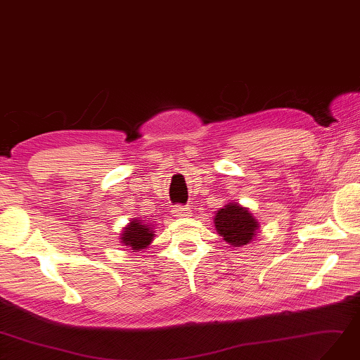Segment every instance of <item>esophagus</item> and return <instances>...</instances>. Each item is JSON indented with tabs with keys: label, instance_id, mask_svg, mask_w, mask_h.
Instances as JSON below:
<instances>
[{
	"label": "esophagus",
	"instance_id": "esophagus-1",
	"mask_svg": "<svg viewBox=\"0 0 360 360\" xmlns=\"http://www.w3.org/2000/svg\"><path fill=\"white\" fill-rule=\"evenodd\" d=\"M172 212L176 217H191V209L186 206H176Z\"/></svg>",
	"mask_w": 360,
	"mask_h": 360
}]
</instances>
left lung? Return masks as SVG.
I'll return each instance as SVG.
<instances>
[{"label":"left lung","mask_w":360,"mask_h":360,"mask_svg":"<svg viewBox=\"0 0 360 360\" xmlns=\"http://www.w3.org/2000/svg\"><path fill=\"white\" fill-rule=\"evenodd\" d=\"M215 229L231 247L247 245L255 239L259 229L257 219L247 207H242L239 202H229L219 209L215 215Z\"/></svg>","instance_id":"left-lung-1"}]
</instances>
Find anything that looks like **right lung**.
Returning a JSON list of instances; mask_svg holds the SVG:
<instances>
[{"instance_id":"right-lung-1","label":"right lung","mask_w":360,"mask_h":360,"mask_svg":"<svg viewBox=\"0 0 360 360\" xmlns=\"http://www.w3.org/2000/svg\"><path fill=\"white\" fill-rule=\"evenodd\" d=\"M154 231L148 224H143L141 219H133L121 233V244L131 250H145L153 240Z\"/></svg>"}]
</instances>
